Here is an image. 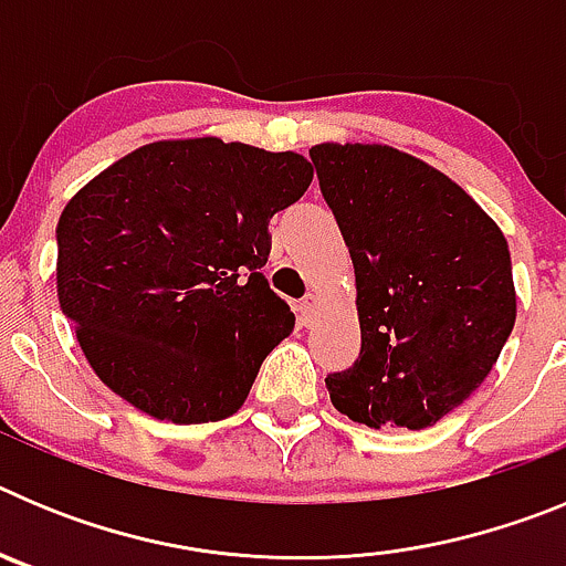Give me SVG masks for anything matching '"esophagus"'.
<instances>
[{
  "mask_svg": "<svg viewBox=\"0 0 566 566\" xmlns=\"http://www.w3.org/2000/svg\"><path fill=\"white\" fill-rule=\"evenodd\" d=\"M317 312H319L317 294H306V297L300 300L297 317H300V323H303V326H314V319H317Z\"/></svg>",
  "mask_w": 566,
  "mask_h": 566,
  "instance_id": "1",
  "label": "esophagus"
}]
</instances>
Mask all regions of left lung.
I'll return each mask as SVG.
<instances>
[{
  "label": "left lung",
  "mask_w": 566,
  "mask_h": 566,
  "mask_svg": "<svg viewBox=\"0 0 566 566\" xmlns=\"http://www.w3.org/2000/svg\"><path fill=\"white\" fill-rule=\"evenodd\" d=\"M308 155L357 277L363 348L326 377L334 408L368 428L422 431L476 391L513 332L507 240L413 155L334 142Z\"/></svg>",
  "instance_id": "obj_1"
}]
</instances>
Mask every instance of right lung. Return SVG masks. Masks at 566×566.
I'll use <instances>...</instances> for the list:
<instances>
[{"instance_id":"right-lung-1","label":"right lung","mask_w":566,"mask_h":566,"mask_svg":"<svg viewBox=\"0 0 566 566\" xmlns=\"http://www.w3.org/2000/svg\"><path fill=\"white\" fill-rule=\"evenodd\" d=\"M312 178L297 153L178 138L133 149L70 198L59 303L109 391L178 424L247 402L260 363L294 328L260 272L269 221Z\"/></svg>"}]
</instances>
